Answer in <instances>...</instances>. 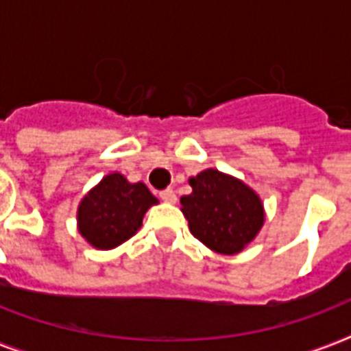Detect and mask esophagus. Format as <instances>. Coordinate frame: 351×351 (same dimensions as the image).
<instances>
[{
    "mask_svg": "<svg viewBox=\"0 0 351 351\" xmlns=\"http://www.w3.org/2000/svg\"><path fill=\"white\" fill-rule=\"evenodd\" d=\"M160 198L167 204H175L176 202V193L173 189H165V191L160 193Z\"/></svg>",
    "mask_w": 351,
    "mask_h": 351,
    "instance_id": "obj_1",
    "label": "esophagus"
}]
</instances>
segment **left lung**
<instances>
[{
	"mask_svg": "<svg viewBox=\"0 0 351 351\" xmlns=\"http://www.w3.org/2000/svg\"><path fill=\"white\" fill-rule=\"evenodd\" d=\"M191 195L180 198L193 237L209 250L234 255L264 224V206L251 187L234 176L206 169L189 178Z\"/></svg>",
	"mask_w": 351,
	"mask_h": 351,
	"instance_id": "left-lung-1",
	"label": "left lung"
}]
</instances>
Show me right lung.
Wrapping results in <instances>:
<instances>
[{
	"label": "right lung",
	"mask_w": 351,
	"mask_h": 351,
	"mask_svg": "<svg viewBox=\"0 0 351 351\" xmlns=\"http://www.w3.org/2000/svg\"><path fill=\"white\" fill-rule=\"evenodd\" d=\"M154 204L158 198L145 184H131L120 173H111L82 198L78 231L96 250H112L140 230L143 215Z\"/></svg>",
	"instance_id": "1"
}]
</instances>
